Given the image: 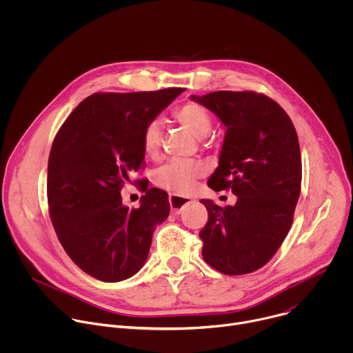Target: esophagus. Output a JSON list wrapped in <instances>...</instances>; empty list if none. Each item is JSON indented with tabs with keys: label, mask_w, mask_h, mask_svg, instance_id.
Segmentation results:
<instances>
[{
	"label": "esophagus",
	"mask_w": 353,
	"mask_h": 353,
	"mask_svg": "<svg viewBox=\"0 0 353 353\" xmlns=\"http://www.w3.org/2000/svg\"><path fill=\"white\" fill-rule=\"evenodd\" d=\"M192 201L185 196H177V195H169V204L170 210L174 214H180L187 205H190Z\"/></svg>",
	"instance_id": "esophagus-1"
}]
</instances>
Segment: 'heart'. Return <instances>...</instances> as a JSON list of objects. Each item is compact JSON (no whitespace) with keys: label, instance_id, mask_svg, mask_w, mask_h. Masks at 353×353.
<instances>
[{"label":"heart","instance_id":"obj_1","mask_svg":"<svg viewBox=\"0 0 353 353\" xmlns=\"http://www.w3.org/2000/svg\"><path fill=\"white\" fill-rule=\"evenodd\" d=\"M173 117L195 138H204L212 130V117L201 105L187 102L179 106ZM163 127L159 120L149 121L142 132V148L148 158H158L162 149ZM207 174V166L199 161H172L155 172V184L174 195H188L198 180Z\"/></svg>","mask_w":353,"mask_h":353}]
</instances>
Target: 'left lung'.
<instances>
[{
  "mask_svg": "<svg viewBox=\"0 0 353 353\" xmlns=\"http://www.w3.org/2000/svg\"><path fill=\"white\" fill-rule=\"evenodd\" d=\"M226 127L219 166L208 180L215 191L232 190L237 203L218 207L201 199L208 222L199 232L203 257L225 275L264 267L293 222L300 195L301 157L294 125L271 97L253 90L191 96Z\"/></svg>",
  "mask_w": 353,
  "mask_h": 353,
  "instance_id": "1",
  "label": "left lung"
}]
</instances>
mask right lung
<instances>
[{
  "label": "right lung",
  "instance_id": "1",
  "mask_svg": "<svg viewBox=\"0 0 353 353\" xmlns=\"http://www.w3.org/2000/svg\"><path fill=\"white\" fill-rule=\"evenodd\" d=\"M93 93L59 130L48 157L47 201L57 237L88 275L119 282L146 261L155 226L170 212L168 192L137 184L141 207L123 205L121 188L143 166L145 125L183 92Z\"/></svg>",
  "mask_w": 353,
  "mask_h": 353
}]
</instances>
